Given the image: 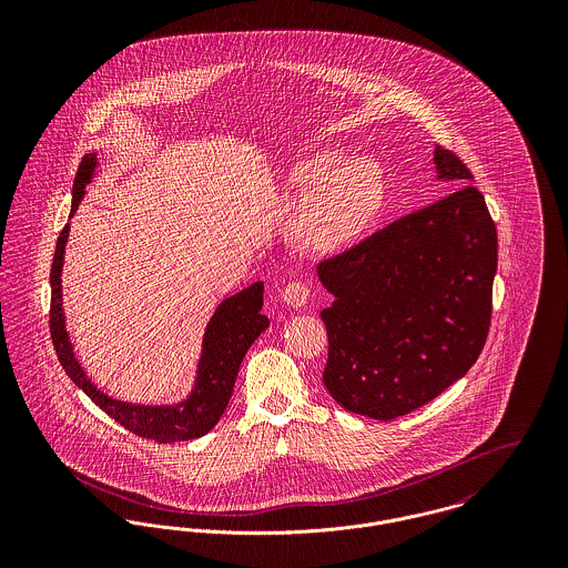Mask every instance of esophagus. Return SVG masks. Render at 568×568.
Segmentation results:
<instances>
[{
	"label": "esophagus",
	"instance_id": "esophagus-1",
	"mask_svg": "<svg viewBox=\"0 0 568 568\" xmlns=\"http://www.w3.org/2000/svg\"><path fill=\"white\" fill-rule=\"evenodd\" d=\"M282 302L291 308H304L308 304V286L302 282H293L282 291Z\"/></svg>",
	"mask_w": 568,
	"mask_h": 568
}]
</instances>
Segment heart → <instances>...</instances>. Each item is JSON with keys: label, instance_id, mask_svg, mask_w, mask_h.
<instances>
[{"label": "heart", "instance_id": "1", "mask_svg": "<svg viewBox=\"0 0 568 568\" xmlns=\"http://www.w3.org/2000/svg\"><path fill=\"white\" fill-rule=\"evenodd\" d=\"M322 151L300 163L291 181L308 190L293 219V241L308 253L334 255L361 243L385 203V176L369 158L342 160Z\"/></svg>", "mask_w": 568, "mask_h": 568}]
</instances>
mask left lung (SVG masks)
<instances>
[{
    "label": "left lung",
    "instance_id": "obj_1",
    "mask_svg": "<svg viewBox=\"0 0 568 568\" xmlns=\"http://www.w3.org/2000/svg\"><path fill=\"white\" fill-rule=\"evenodd\" d=\"M442 201L320 264L334 295L327 394L356 415L389 422L464 378L486 345L498 248L484 194L457 155L435 146Z\"/></svg>",
    "mask_w": 568,
    "mask_h": 568
}]
</instances>
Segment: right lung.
Wrapping results in <instances>:
<instances>
[{"mask_svg":"<svg viewBox=\"0 0 568 568\" xmlns=\"http://www.w3.org/2000/svg\"><path fill=\"white\" fill-rule=\"evenodd\" d=\"M98 170L95 153H89L82 158L74 187H72V212L79 210L87 185L93 181ZM70 239V225L63 227L57 251L52 260V306H50V332L52 343L57 349V356L65 369V374L72 378V383L82 389L91 403L100 406L106 415H111L115 422H120L131 433L160 442H185L196 439L205 433H210L225 408L230 405V398L234 394L236 376L241 369L244 354L251 347V343L268 327V317H264L262 311V295H264V282H253L241 293L223 300L214 315L210 317L203 343H201V356L196 365V376L190 394L174 403V405H135L126 400H118L113 396H106L84 372V367L74 352V345L70 341V332L65 324V311H63V262H65V246Z\"/></svg>","mask_w":568,"mask_h":568,"instance_id":"1","label":"right lung"}]
</instances>
